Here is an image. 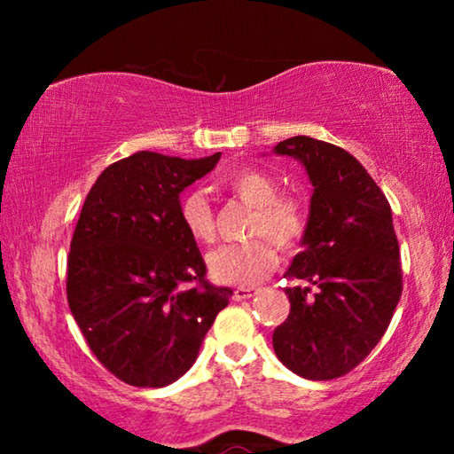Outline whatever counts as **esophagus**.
Returning a JSON list of instances; mask_svg holds the SVG:
<instances>
[{"label":"esophagus","mask_w":454,"mask_h":454,"mask_svg":"<svg viewBox=\"0 0 454 454\" xmlns=\"http://www.w3.org/2000/svg\"><path fill=\"white\" fill-rule=\"evenodd\" d=\"M258 294V288H236L234 290V301H248V298L256 296Z\"/></svg>","instance_id":"obj_1"}]
</instances>
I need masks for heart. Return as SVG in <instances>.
<instances>
[{"label":"heart","mask_w":454,"mask_h":454,"mask_svg":"<svg viewBox=\"0 0 454 454\" xmlns=\"http://www.w3.org/2000/svg\"><path fill=\"white\" fill-rule=\"evenodd\" d=\"M230 194L254 208L250 220V236L254 240L244 244L220 246L208 256V270L222 284L252 286L258 284L276 266V248L292 250L309 228V210L298 196L278 194V184L270 174L258 168H238L222 178ZM182 226L192 240L210 244L216 238V222L208 198L200 190H190L178 204ZM270 237L271 243L267 240Z\"/></svg>","instance_id":"heart-1"}]
</instances>
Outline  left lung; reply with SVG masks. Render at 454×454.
Listing matches in <instances>:
<instances>
[{
    "label": "left lung",
    "mask_w": 454,
    "mask_h": 454,
    "mask_svg": "<svg viewBox=\"0 0 454 454\" xmlns=\"http://www.w3.org/2000/svg\"><path fill=\"white\" fill-rule=\"evenodd\" d=\"M274 153L296 158L312 182L309 228L286 270L288 318L272 344L280 363L309 380L350 372L387 333L403 292L393 212L355 156L294 136Z\"/></svg>",
    "instance_id": "left-lung-1"
}]
</instances>
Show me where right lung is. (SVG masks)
<instances>
[{
    "instance_id": "add662e5",
    "label": "right lung",
    "mask_w": 454,
    "mask_h": 454,
    "mask_svg": "<svg viewBox=\"0 0 454 454\" xmlns=\"http://www.w3.org/2000/svg\"><path fill=\"white\" fill-rule=\"evenodd\" d=\"M220 156L136 152L107 166L83 202L67 256V304L96 358L132 387L178 380L232 296L204 278L178 210L182 192Z\"/></svg>"
}]
</instances>
